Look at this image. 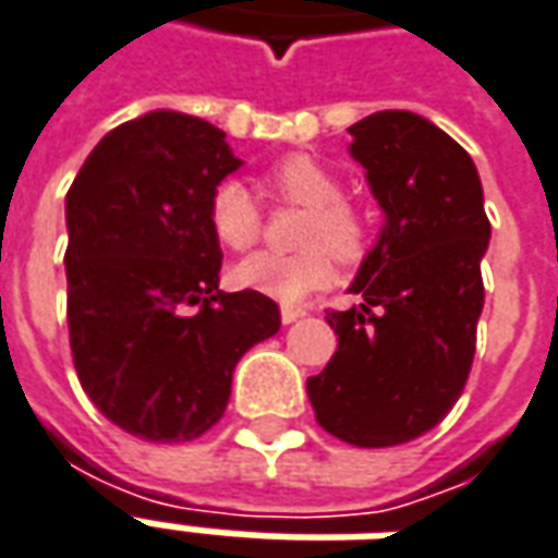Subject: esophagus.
<instances>
[{"label": "esophagus", "mask_w": 558, "mask_h": 558, "mask_svg": "<svg viewBox=\"0 0 558 558\" xmlns=\"http://www.w3.org/2000/svg\"><path fill=\"white\" fill-rule=\"evenodd\" d=\"M302 316L304 311H299V307H283V311H280V323H283V326H290V323H299Z\"/></svg>", "instance_id": "34e87169"}]
</instances>
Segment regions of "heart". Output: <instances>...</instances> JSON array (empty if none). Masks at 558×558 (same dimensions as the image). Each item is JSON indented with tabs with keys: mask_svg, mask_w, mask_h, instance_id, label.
I'll return each instance as SVG.
<instances>
[{
	"mask_svg": "<svg viewBox=\"0 0 558 558\" xmlns=\"http://www.w3.org/2000/svg\"><path fill=\"white\" fill-rule=\"evenodd\" d=\"M271 194L307 208L299 244H307L295 254H251L230 268V280L239 290L266 295L271 302L299 304L335 275L331 254L340 263H355L367 247V223L343 203V184L326 163L311 155H290L278 160L266 175ZM208 227L223 247L247 251L259 239V206L254 194L239 179L220 182L208 196Z\"/></svg>",
	"mask_w": 558,
	"mask_h": 558,
	"instance_id": "obj_1",
	"label": "heart"
}]
</instances>
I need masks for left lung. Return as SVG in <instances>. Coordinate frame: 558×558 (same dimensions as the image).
<instances>
[{
	"instance_id": "left-lung-1",
	"label": "left lung",
	"mask_w": 558,
	"mask_h": 558,
	"mask_svg": "<svg viewBox=\"0 0 558 558\" xmlns=\"http://www.w3.org/2000/svg\"><path fill=\"white\" fill-rule=\"evenodd\" d=\"M350 134L383 230L350 283L362 304L326 316L338 352L307 398L331 436L388 448L436 427L463 395L490 220L466 148L424 116L379 110Z\"/></svg>"
}]
</instances>
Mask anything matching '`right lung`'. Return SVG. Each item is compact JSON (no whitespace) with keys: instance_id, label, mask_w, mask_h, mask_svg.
Listing matches in <instances>:
<instances>
[{"instance_id":"right-lung-1","label":"right lung","mask_w":558,"mask_h":558,"mask_svg":"<svg viewBox=\"0 0 558 558\" xmlns=\"http://www.w3.org/2000/svg\"><path fill=\"white\" fill-rule=\"evenodd\" d=\"M239 167L220 128L151 110L92 148L65 196L80 386L148 442L203 436L227 410L239 359L280 328L271 299L218 290L208 196Z\"/></svg>"}]
</instances>
